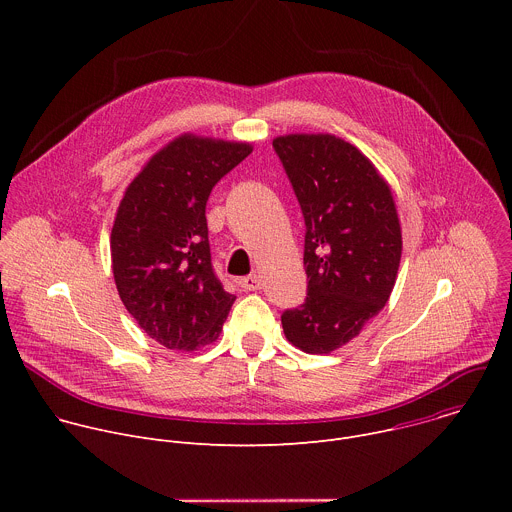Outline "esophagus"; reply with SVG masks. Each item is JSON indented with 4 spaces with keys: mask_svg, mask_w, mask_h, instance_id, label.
Wrapping results in <instances>:
<instances>
[{
    "mask_svg": "<svg viewBox=\"0 0 512 512\" xmlns=\"http://www.w3.org/2000/svg\"><path fill=\"white\" fill-rule=\"evenodd\" d=\"M239 285L243 287V289H249V291H257V289H261V279H259V275H247V277H243L241 281H239Z\"/></svg>",
    "mask_w": 512,
    "mask_h": 512,
    "instance_id": "esophagus-1",
    "label": "esophagus"
}]
</instances>
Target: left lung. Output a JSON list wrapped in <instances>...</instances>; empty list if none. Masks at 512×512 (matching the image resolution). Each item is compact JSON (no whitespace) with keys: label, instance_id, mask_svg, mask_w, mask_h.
Returning <instances> with one entry per match:
<instances>
[{"label":"left lung","instance_id":"1","mask_svg":"<svg viewBox=\"0 0 512 512\" xmlns=\"http://www.w3.org/2000/svg\"><path fill=\"white\" fill-rule=\"evenodd\" d=\"M306 223L308 298L281 316L285 338L328 354L360 334L389 302L401 261L391 186L352 143L330 133L273 139Z\"/></svg>","mask_w":512,"mask_h":512}]
</instances>
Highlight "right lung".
I'll use <instances>...</instances> for the list:
<instances>
[{
	"label": "right lung",
	"instance_id": "obj_1",
	"mask_svg": "<svg viewBox=\"0 0 512 512\" xmlns=\"http://www.w3.org/2000/svg\"><path fill=\"white\" fill-rule=\"evenodd\" d=\"M251 152V143L184 133L152 156L121 198L111 231L119 298L170 350L212 344L235 302L210 263L206 200Z\"/></svg>",
	"mask_w": 512,
	"mask_h": 512
}]
</instances>
